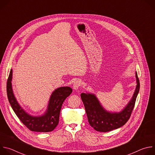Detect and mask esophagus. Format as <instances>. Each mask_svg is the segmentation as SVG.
<instances>
[{
  "label": "esophagus",
  "mask_w": 155,
  "mask_h": 155,
  "mask_svg": "<svg viewBox=\"0 0 155 155\" xmlns=\"http://www.w3.org/2000/svg\"><path fill=\"white\" fill-rule=\"evenodd\" d=\"M81 85V81L80 79H77L75 80L74 84H73V88L74 90H77L80 86Z\"/></svg>",
  "instance_id": "esophagus-1"
}]
</instances>
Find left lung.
Segmentation results:
<instances>
[{
    "instance_id": "1",
    "label": "left lung",
    "mask_w": 155,
    "mask_h": 155,
    "mask_svg": "<svg viewBox=\"0 0 155 155\" xmlns=\"http://www.w3.org/2000/svg\"><path fill=\"white\" fill-rule=\"evenodd\" d=\"M136 78L137 85L134 94L128 104L119 112L107 111L102 107L96 95L93 93L81 94L88 122L93 129L99 132H105L118 129L126 123L133 110L140 90V83L137 72Z\"/></svg>"
}]
</instances>
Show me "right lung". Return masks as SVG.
I'll return each instance as SVG.
<instances>
[{"label":"right lung","instance_id":"add662e5","mask_svg":"<svg viewBox=\"0 0 155 155\" xmlns=\"http://www.w3.org/2000/svg\"><path fill=\"white\" fill-rule=\"evenodd\" d=\"M12 74L11 69L7 83V93L8 101L16 116L32 131L47 132L53 130L59 123L62 105L65 99L72 93V88L69 86L57 88L50 97L45 112L40 116H33L22 108L15 96L12 84Z\"/></svg>","mask_w":155,"mask_h":155}]
</instances>
